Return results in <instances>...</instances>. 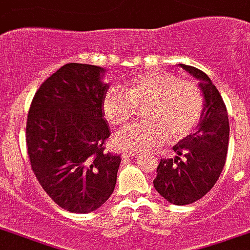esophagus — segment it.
Listing matches in <instances>:
<instances>
[{
  "instance_id": "obj_1",
  "label": "esophagus",
  "mask_w": 250,
  "mask_h": 250,
  "mask_svg": "<svg viewBox=\"0 0 250 250\" xmlns=\"http://www.w3.org/2000/svg\"><path fill=\"white\" fill-rule=\"evenodd\" d=\"M137 156H139V152H125L122 154L123 159H132V157H137Z\"/></svg>"
}]
</instances>
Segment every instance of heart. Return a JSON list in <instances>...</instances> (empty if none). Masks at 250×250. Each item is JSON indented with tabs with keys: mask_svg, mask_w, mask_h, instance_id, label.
<instances>
[{
	"mask_svg": "<svg viewBox=\"0 0 250 250\" xmlns=\"http://www.w3.org/2000/svg\"><path fill=\"white\" fill-rule=\"evenodd\" d=\"M111 89L104 97L103 109L113 125H123L137 116L145 122L127 125L112 138L119 150L141 152L161 145L169 137L179 141L200 123L204 112V94L198 84L182 81L166 71H153L132 79L125 87Z\"/></svg>",
	"mask_w": 250,
	"mask_h": 250,
	"instance_id": "obj_1",
	"label": "heart"
}]
</instances>
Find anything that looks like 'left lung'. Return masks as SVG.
Returning <instances> with one entry per match:
<instances>
[{
    "instance_id": "left-lung-1",
    "label": "left lung",
    "mask_w": 250,
    "mask_h": 250,
    "mask_svg": "<svg viewBox=\"0 0 250 250\" xmlns=\"http://www.w3.org/2000/svg\"><path fill=\"white\" fill-rule=\"evenodd\" d=\"M179 65L200 81L204 112L197 131L172 147L176 153L175 159H161L153 185L168 203L188 205L203 198L222 174L230 125L223 98L209 76L196 67Z\"/></svg>"
}]
</instances>
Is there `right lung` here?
<instances>
[{
	"label": "right lung",
	"mask_w": 250,
	"mask_h": 250,
	"mask_svg": "<svg viewBox=\"0 0 250 250\" xmlns=\"http://www.w3.org/2000/svg\"><path fill=\"white\" fill-rule=\"evenodd\" d=\"M98 65L69 62L41 84L27 118L31 168L62 209L89 213L113 193L120 156L104 152L111 131L103 113L109 84Z\"/></svg>",
	"instance_id": "right-lung-1"
}]
</instances>
